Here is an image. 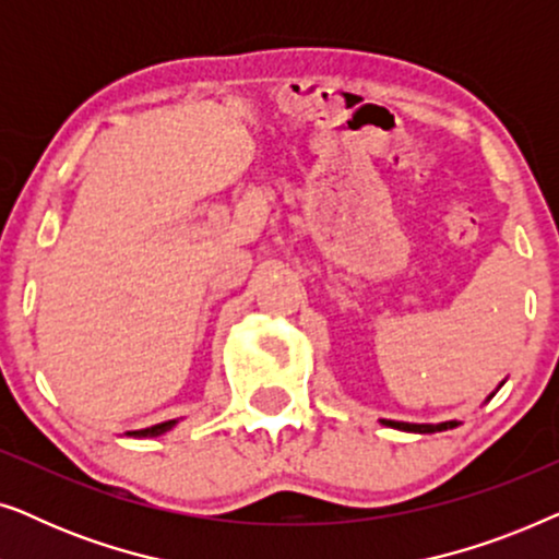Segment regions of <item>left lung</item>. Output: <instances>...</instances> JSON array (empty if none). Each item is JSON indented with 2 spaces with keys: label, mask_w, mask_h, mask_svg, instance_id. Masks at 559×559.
Returning <instances> with one entry per match:
<instances>
[{
  "label": "left lung",
  "mask_w": 559,
  "mask_h": 559,
  "mask_svg": "<svg viewBox=\"0 0 559 559\" xmlns=\"http://www.w3.org/2000/svg\"><path fill=\"white\" fill-rule=\"evenodd\" d=\"M386 427H396V430L404 432H440V430H450L455 423H440V425H412V423H394V419H384Z\"/></svg>",
  "instance_id": "8db88e82"
}]
</instances>
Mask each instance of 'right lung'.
Here are the masks:
<instances>
[{
	"instance_id": "right-lung-1",
	"label": "right lung",
	"mask_w": 559,
	"mask_h": 559,
	"mask_svg": "<svg viewBox=\"0 0 559 559\" xmlns=\"http://www.w3.org/2000/svg\"><path fill=\"white\" fill-rule=\"evenodd\" d=\"M175 425V419H170V423H163V425H155V427H147V430H136L132 432L134 438H155V435H163L170 430V427Z\"/></svg>"
}]
</instances>
